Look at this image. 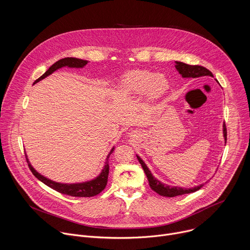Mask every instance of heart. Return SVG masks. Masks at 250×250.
Segmentation results:
<instances>
[{
	"label": "heart",
	"mask_w": 250,
	"mask_h": 250,
	"mask_svg": "<svg viewBox=\"0 0 250 250\" xmlns=\"http://www.w3.org/2000/svg\"><path fill=\"white\" fill-rule=\"evenodd\" d=\"M169 80L162 73H155L147 69H133L127 71L120 79L119 93L123 96L141 95L148 101H155L168 91Z\"/></svg>",
	"instance_id": "b5f03b06"
}]
</instances>
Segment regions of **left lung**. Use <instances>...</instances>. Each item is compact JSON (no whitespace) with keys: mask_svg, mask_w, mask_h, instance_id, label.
<instances>
[{"mask_svg":"<svg viewBox=\"0 0 250 250\" xmlns=\"http://www.w3.org/2000/svg\"><path fill=\"white\" fill-rule=\"evenodd\" d=\"M175 67L178 70V72L182 75L183 78H197L200 76L214 77L213 73L209 69H207L206 67L201 66V65H190V64H188L183 62L175 61ZM223 135H224V139H225V143H226L227 142V128H226L225 123L223 124ZM136 157L141 165V167L144 170V173L148 179L149 186H150L151 189L162 196L175 197V196H179V195H183V194H187V193L195 192L203 187V185H199V186H196V187H193L190 188H180V187H172L170 185L164 184L152 175L149 168L146 166L145 162L138 155H136Z\"/></svg>","mask_w":250,"mask_h":250,"instance_id":"left-lung-1","label":"left lung"}]
</instances>
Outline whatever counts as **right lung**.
<instances>
[{"label": "right lung", "mask_w": 250, "mask_h": 250, "mask_svg": "<svg viewBox=\"0 0 250 250\" xmlns=\"http://www.w3.org/2000/svg\"><path fill=\"white\" fill-rule=\"evenodd\" d=\"M89 62V61L86 60H81V59H77V58H63L62 60H59L58 62H56L54 64H52L48 70H46V72L44 74H42L38 79H36L34 81L33 84L35 83L39 82L40 80L44 79L45 77L49 76L50 74H52L54 71L62 68V67H70V68H82L84 67L87 63ZM115 147H113L110 151V153L108 154L107 158H106V162L104 167L101 171V173L94 179L86 181V182H82V183H74V184H63V183H58L55 181H52L48 178H46L45 176L41 175L40 173H38L34 168L33 166L31 165V163L29 162L27 155L26 156V160L29 166V169L32 172V174L43 184H45L46 186H48L49 188L57 190L58 192H61L62 194H66V195H70V196H75V197H91L94 195L99 194L107 186V182H108V176H109V157L110 155L113 153Z\"/></svg>", "instance_id": "1"}]
</instances>
